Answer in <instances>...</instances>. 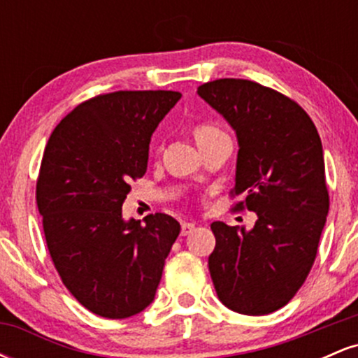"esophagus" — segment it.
Listing matches in <instances>:
<instances>
[{
	"mask_svg": "<svg viewBox=\"0 0 358 358\" xmlns=\"http://www.w3.org/2000/svg\"><path fill=\"white\" fill-rule=\"evenodd\" d=\"M193 229H195V224H192V222H183V224H182V236H188V234H192Z\"/></svg>",
	"mask_w": 358,
	"mask_h": 358,
	"instance_id": "34e87169",
	"label": "esophagus"
}]
</instances>
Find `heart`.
Segmentation results:
<instances>
[{
    "label": "heart",
    "mask_w": 358,
    "mask_h": 358,
    "mask_svg": "<svg viewBox=\"0 0 358 358\" xmlns=\"http://www.w3.org/2000/svg\"><path fill=\"white\" fill-rule=\"evenodd\" d=\"M192 134L195 138L196 145H199L200 150H205L210 145H213L215 141H219L222 138H227L225 131L222 129L219 124L210 121H202V122H196L192 127Z\"/></svg>",
    "instance_id": "1"
}]
</instances>
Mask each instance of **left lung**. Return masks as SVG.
I'll list each match as a JSON object with an SVG mask.
<instances>
[{
	"instance_id": "obj_1",
	"label": "left lung",
	"mask_w": 358,
	"mask_h": 358,
	"mask_svg": "<svg viewBox=\"0 0 358 358\" xmlns=\"http://www.w3.org/2000/svg\"><path fill=\"white\" fill-rule=\"evenodd\" d=\"M229 121L239 141L234 210L256 212L252 231L210 225L208 269L217 296L241 315L279 310L306 281L327 222L330 196L322 139L296 101L248 79L196 89Z\"/></svg>"
}]
</instances>
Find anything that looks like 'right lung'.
Returning <instances> with one entry per match:
<instances>
[{
    "mask_svg": "<svg viewBox=\"0 0 358 358\" xmlns=\"http://www.w3.org/2000/svg\"><path fill=\"white\" fill-rule=\"evenodd\" d=\"M182 94L117 90L84 101L57 124L36 178V207L57 273L72 296L121 320L153 301L180 234L166 213L122 220L131 180L143 178L151 134Z\"/></svg>",
    "mask_w": 358,
    "mask_h": 358,
    "instance_id": "add662e5",
    "label": "right lung"
}]
</instances>
